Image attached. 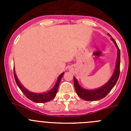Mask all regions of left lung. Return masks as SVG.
Wrapping results in <instances>:
<instances>
[{
  "label": "left lung",
  "instance_id": "1",
  "mask_svg": "<svg viewBox=\"0 0 131 131\" xmlns=\"http://www.w3.org/2000/svg\"><path fill=\"white\" fill-rule=\"evenodd\" d=\"M113 42L117 48V58L116 66L113 75L108 82L102 87L95 90H86L80 86L77 79L74 77V86L77 95L81 98L86 101H95L104 98L107 94L112 91L117 81L120 73V50L116 42L113 39H112Z\"/></svg>",
  "mask_w": 131,
  "mask_h": 131
}]
</instances>
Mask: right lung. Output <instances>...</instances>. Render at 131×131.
<instances>
[{
  "instance_id": "add662e5",
  "label": "right lung",
  "mask_w": 131,
  "mask_h": 131,
  "mask_svg": "<svg viewBox=\"0 0 131 131\" xmlns=\"http://www.w3.org/2000/svg\"><path fill=\"white\" fill-rule=\"evenodd\" d=\"M63 73H62L61 75L58 77V81L56 83L55 86L52 88L51 91H49L48 92H46V93H41V94H38V93H33V92H29V91H27L26 89L24 87L22 86V84L19 83V80L17 78V76L16 75V73H15L14 69V75L15 81L16 82V84L19 86V88L20 89V90L21 91V92L25 94V96L27 98H29V100H32L33 102L37 103H44V102H49L50 100H52L54 97L56 95V93H57V91L58 90V86L59 84H60V81H61V79H62V76L63 75Z\"/></svg>"
}]
</instances>
